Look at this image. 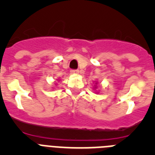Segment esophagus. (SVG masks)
Returning a JSON list of instances; mask_svg holds the SVG:
<instances>
[{
	"mask_svg": "<svg viewBox=\"0 0 155 155\" xmlns=\"http://www.w3.org/2000/svg\"><path fill=\"white\" fill-rule=\"evenodd\" d=\"M71 73L73 74H78L79 71L78 70H71Z\"/></svg>",
	"mask_w": 155,
	"mask_h": 155,
	"instance_id": "esophagus-1",
	"label": "esophagus"
}]
</instances>
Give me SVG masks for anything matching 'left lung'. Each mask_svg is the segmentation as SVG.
<instances>
[{"mask_svg":"<svg viewBox=\"0 0 155 155\" xmlns=\"http://www.w3.org/2000/svg\"><path fill=\"white\" fill-rule=\"evenodd\" d=\"M98 84V82H95V85H94V88H96V84Z\"/></svg>","mask_w":155,"mask_h":155,"instance_id":"left-lung-1","label":"left lung"}]
</instances>
